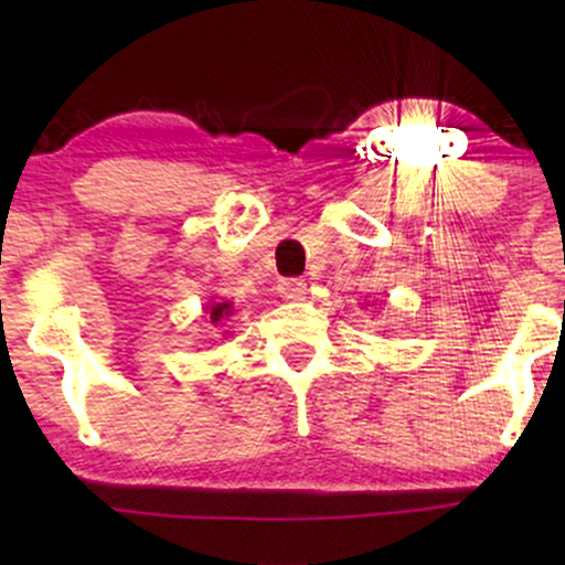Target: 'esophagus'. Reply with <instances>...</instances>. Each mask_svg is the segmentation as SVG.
I'll return each instance as SVG.
<instances>
[{
    "instance_id": "esophagus-1",
    "label": "esophagus",
    "mask_w": 565,
    "mask_h": 565,
    "mask_svg": "<svg viewBox=\"0 0 565 565\" xmlns=\"http://www.w3.org/2000/svg\"><path fill=\"white\" fill-rule=\"evenodd\" d=\"M305 289H308L305 278H281V281H278V295H281L284 300H302Z\"/></svg>"
}]
</instances>
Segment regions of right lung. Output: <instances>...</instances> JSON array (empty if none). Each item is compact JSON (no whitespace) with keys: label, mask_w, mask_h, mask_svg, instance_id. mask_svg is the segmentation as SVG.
Returning a JSON list of instances; mask_svg holds the SVG:
<instances>
[{"label":"right lung","mask_w":565,"mask_h":565,"mask_svg":"<svg viewBox=\"0 0 565 565\" xmlns=\"http://www.w3.org/2000/svg\"><path fill=\"white\" fill-rule=\"evenodd\" d=\"M225 316H231V305H228V302H217V305H212V310H210V319H212V323H217L220 319H225Z\"/></svg>","instance_id":"right-lung-1"}]
</instances>
